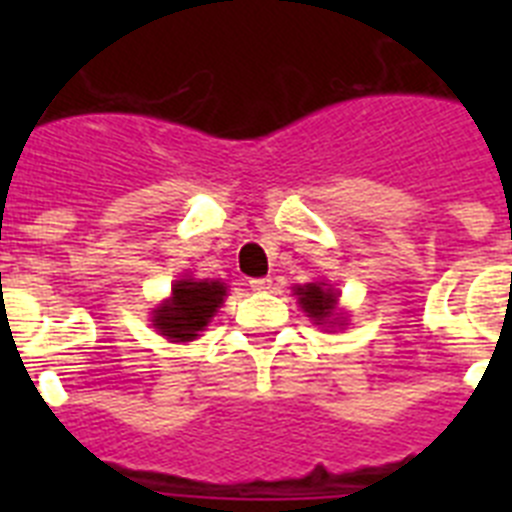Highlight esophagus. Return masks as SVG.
Segmentation results:
<instances>
[{
    "label": "esophagus",
    "instance_id": "34e87169",
    "mask_svg": "<svg viewBox=\"0 0 512 512\" xmlns=\"http://www.w3.org/2000/svg\"><path fill=\"white\" fill-rule=\"evenodd\" d=\"M248 287H251L253 292H266V289H271V279H269V277L248 279Z\"/></svg>",
    "mask_w": 512,
    "mask_h": 512
}]
</instances>
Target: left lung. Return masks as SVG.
<instances>
[{"label":"left lung","mask_w":512,"mask_h":512,"mask_svg":"<svg viewBox=\"0 0 512 512\" xmlns=\"http://www.w3.org/2000/svg\"><path fill=\"white\" fill-rule=\"evenodd\" d=\"M297 295H300V305L305 307L307 315L315 320H328L336 310V295L330 289H323V284H307V287L297 289Z\"/></svg>","instance_id":"1"}]
</instances>
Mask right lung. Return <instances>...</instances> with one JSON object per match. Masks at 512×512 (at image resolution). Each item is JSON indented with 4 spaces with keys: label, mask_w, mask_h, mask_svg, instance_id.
<instances>
[{
    "label": "right lung",
    "mask_w": 512,
    "mask_h": 512,
    "mask_svg": "<svg viewBox=\"0 0 512 512\" xmlns=\"http://www.w3.org/2000/svg\"><path fill=\"white\" fill-rule=\"evenodd\" d=\"M225 287L220 282H184L174 284V297L153 315V325L161 330V336L176 341H192L210 318L223 305Z\"/></svg>",
    "instance_id": "1"
}]
</instances>
